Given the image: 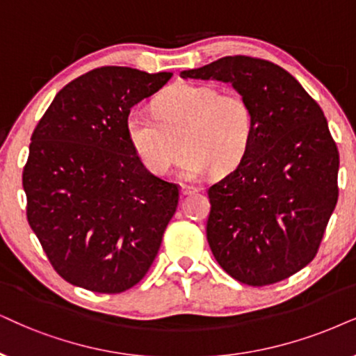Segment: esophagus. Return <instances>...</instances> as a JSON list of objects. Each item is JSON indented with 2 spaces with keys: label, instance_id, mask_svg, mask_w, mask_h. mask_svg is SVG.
Here are the masks:
<instances>
[{
  "label": "esophagus",
  "instance_id": "esophagus-1",
  "mask_svg": "<svg viewBox=\"0 0 356 356\" xmlns=\"http://www.w3.org/2000/svg\"><path fill=\"white\" fill-rule=\"evenodd\" d=\"M193 192H197L195 187L186 186V184H182V186H181V193H182V195H188V193H193Z\"/></svg>",
  "mask_w": 356,
  "mask_h": 356
}]
</instances>
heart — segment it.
I'll return each instance as SVG.
<instances>
[{
  "instance_id": "obj_1",
  "label": "heart",
  "mask_w": 356,
  "mask_h": 356,
  "mask_svg": "<svg viewBox=\"0 0 356 356\" xmlns=\"http://www.w3.org/2000/svg\"><path fill=\"white\" fill-rule=\"evenodd\" d=\"M154 115L131 111L126 136L145 168L168 174L187 156L182 175L199 181L213 170L228 174L248 156L254 138V113L240 93H222L211 85L177 83L154 100ZM179 140L181 142L178 143Z\"/></svg>"
}]
</instances>
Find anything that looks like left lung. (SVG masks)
Wrapping results in <instances>:
<instances>
[{
    "mask_svg": "<svg viewBox=\"0 0 356 356\" xmlns=\"http://www.w3.org/2000/svg\"><path fill=\"white\" fill-rule=\"evenodd\" d=\"M181 77L230 82L254 113L248 156L207 191L211 253L243 284L284 281L316 258L339 200V147L322 108L258 57H222Z\"/></svg>",
    "mask_w": 356,
    "mask_h": 356,
    "instance_id": "left-lung-1",
    "label": "left lung"
}]
</instances>
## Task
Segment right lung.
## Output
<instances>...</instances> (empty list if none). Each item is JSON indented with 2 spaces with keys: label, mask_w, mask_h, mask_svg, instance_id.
Returning <instances> with one entry per match:
<instances>
[{
  "label": "right lung",
  "mask_w": 356,
  "mask_h": 356,
  "mask_svg": "<svg viewBox=\"0 0 356 356\" xmlns=\"http://www.w3.org/2000/svg\"><path fill=\"white\" fill-rule=\"evenodd\" d=\"M170 77L93 69L67 83L34 128L22 170L26 215L49 263L70 284L124 292L161 248L181 187L143 165L126 118Z\"/></svg>",
  "instance_id": "obj_1"
}]
</instances>
